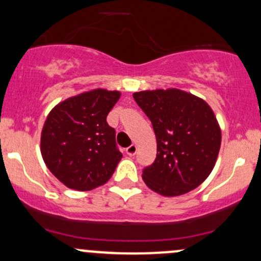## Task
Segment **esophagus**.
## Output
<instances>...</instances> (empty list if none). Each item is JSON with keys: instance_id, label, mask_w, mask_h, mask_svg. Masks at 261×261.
Instances as JSON below:
<instances>
[{"instance_id": "esophagus-1", "label": "esophagus", "mask_w": 261, "mask_h": 261, "mask_svg": "<svg viewBox=\"0 0 261 261\" xmlns=\"http://www.w3.org/2000/svg\"><path fill=\"white\" fill-rule=\"evenodd\" d=\"M125 153H127L129 156H133L134 154L137 153V145L136 144L129 145V147H128L127 149H125Z\"/></svg>"}]
</instances>
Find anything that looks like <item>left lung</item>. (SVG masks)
I'll list each match as a JSON object with an SVG mask.
<instances>
[{
    "label": "left lung",
    "mask_w": 261,
    "mask_h": 261,
    "mask_svg": "<svg viewBox=\"0 0 261 261\" xmlns=\"http://www.w3.org/2000/svg\"><path fill=\"white\" fill-rule=\"evenodd\" d=\"M156 138V158L142 178L164 197L186 194L200 186L214 168L221 130L213 109L201 98L176 88L133 94Z\"/></svg>",
    "instance_id": "left-lung-1"
}]
</instances>
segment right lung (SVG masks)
I'll use <instances>...</instances> for the list:
<instances>
[{"label":"right lung","mask_w":261,"mask_h":261,"mask_svg":"<svg viewBox=\"0 0 261 261\" xmlns=\"http://www.w3.org/2000/svg\"><path fill=\"white\" fill-rule=\"evenodd\" d=\"M119 97L118 91L97 88L63 100L47 116L41 153L66 187L86 192L111 179L122 153L107 116Z\"/></svg>","instance_id":"1"}]
</instances>
